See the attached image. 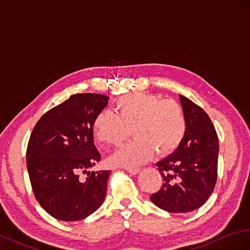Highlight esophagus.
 Masks as SVG:
<instances>
[{
    "label": "esophagus",
    "mask_w": 250,
    "mask_h": 250,
    "mask_svg": "<svg viewBox=\"0 0 250 250\" xmlns=\"http://www.w3.org/2000/svg\"><path fill=\"white\" fill-rule=\"evenodd\" d=\"M125 170H126V172H129L130 174H132V175H136V174L139 173L140 168H138V167H125Z\"/></svg>",
    "instance_id": "34e87169"
}]
</instances>
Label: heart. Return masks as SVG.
Listing matches in <instances>:
<instances>
[{"instance_id": "b5f03b06", "label": "heart", "mask_w": 250, "mask_h": 250, "mask_svg": "<svg viewBox=\"0 0 250 250\" xmlns=\"http://www.w3.org/2000/svg\"><path fill=\"white\" fill-rule=\"evenodd\" d=\"M117 115L104 110L93 123L95 138L105 146H118L132 130L134 140L113 154L116 166L136 167L152 158L165 157L180 146L187 135L188 120L182 105L174 99H160L147 93L120 97L115 104Z\"/></svg>"}]
</instances>
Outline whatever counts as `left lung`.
I'll return each instance as SVG.
<instances>
[{
	"mask_svg": "<svg viewBox=\"0 0 250 250\" xmlns=\"http://www.w3.org/2000/svg\"><path fill=\"white\" fill-rule=\"evenodd\" d=\"M180 103L188 120L180 146L157 162L163 178L161 188L151 200L168 212H189L208 201L218 177L219 140L209 116L183 95Z\"/></svg>",
	"mask_w": 250,
	"mask_h": 250,
	"instance_id": "left-lung-1",
	"label": "left lung"
}]
</instances>
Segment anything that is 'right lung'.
I'll return each instance as SVG.
<instances>
[{
  "label": "right lung",
  "mask_w": 250,
  "mask_h": 250,
  "mask_svg": "<svg viewBox=\"0 0 250 250\" xmlns=\"http://www.w3.org/2000/svg\"><path fill=\"white\" fill-rule=\"evenodd\" d=\"M108 101L103 94L71 95L33 127L26 152L28 174L35 199L55 219L83 220L104 200L110 170L87 169L102 159L93 123Z\"/></svg>",
  "instance_id": "add662e5"
}]
</instances>
